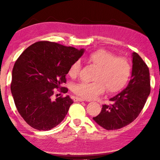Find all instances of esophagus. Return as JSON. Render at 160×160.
Segmentation results:
<instances>
[{
    "label": "esophagus",
    "instance_id": "34e87169",
    "mask_svg": "<svg viewBox=\"0 0 160 160\" xmlns=\"http://www.w3.org/2000/svg\"><path fill=\"white\" fill-rule=\"evenodd\" d=\"M75 100L76 102H82V101H85L82 98H80V97H75Z\"/></svg>",
    "mask_w": 160,
    "mask_h": 160
}]
</instances>
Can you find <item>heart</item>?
Returning <instances> with one entry per match:
<instances>
[{
    "label": "heart",
    "mask_w": 160,
    "mask_h": 160,
    "mask_svg": "<svg viewBox=\"0 0 160 160\" xmlns=\"http://www.w3.org/2000/svg\"><path fill=\"white\" fill-rule=\"evenodd\" d=\"M88 61L97 68L93 76L94 81L75 84L72 91L76 95L85 99H92L102 94L105 88L109 92H116L128 82L131 67L127 58L116 57L109 51L99 49L91 53ZM80 68V61H75L68 70L69 76L77 78Z\"/></svg>",
    "instance_id": "obj_1"
}]
</instances>
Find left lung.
<instances>
[{
    "label": "left lung",
    "instance_id": "obj_1",
    "mask_svg": "<svg viewBox=\"0 0 160 160\" xmlns=\"http://www.w3.org/2000/svg\"><path fill=\"white\" fill-rule=\"evenodd\" d=\"M150 93V72L137 53H132L131 79L127 88L104 104L94 121L106 130H117L132 122L145 106Z\"/></svg>",
    "mask_w": 160,
    "mask_h": 160
}]
</instances>
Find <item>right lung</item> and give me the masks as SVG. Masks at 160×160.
I'll use <instances>...</instances> for the list:
<instances>
[{"label":"right lung","mask_w":160,"mask_h":160,"mask_svg":"<svg viewBox=\"0 0 160 160\" xmlns=\"http://www.w3.org/2000/svg\"><path fill=\"white\" fill-rule=\"evenodd\" d=\"M84 52L56 42L39 41L22 53L14 65L10 85L18 112L28 125L49 131L66 116L73 101L68 95L53 99L54 92L66 93L61 87L75 61ZM57 95V94H56Z\"/></svg>","instance_id":"1"}]
</instances>
